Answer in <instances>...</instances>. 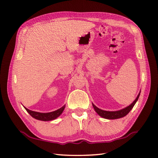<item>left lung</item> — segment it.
<instances>
[{"mask_svg": "<svg viewBox=\"0 0 158 158\" xmlns=\"http://www.w3.org/2000/svg\"><path fill=\"white\" fill-rule=\"evenodd\" d=\"M139 96H140V93L139 94V95L137 96L135 101L131 104L130 105H129L128 106H127L126 108H124L122 110H117V111H106V110L100 109L98 108V107H96L94 105V104H92V106L94 107V110H96V112L98 113L100 117H103V118L109 119H119V118H122V117L124 116H126L127 114L130 111L131 109H132L133 108V106H135L137 100H138Z\"/></svg>", "mask_w": 158, "mask_h": 158, "instance_id": "1", "label": "left lung"}]
</instances>
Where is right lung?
Wrapping results in <instances>:
<instances>
[{"label":"right lung","mask_w":158,"mask_h":158,"mask_svg":"<svg viewBox=\"0 0 158 158\" xmlns=\"http://www.w3.org/2000/svg\"><path fill=\"white\" fill-rule=\"evenodd\" d=\"M25 109L27 110V112L31 115L32 117H34L36 119L41 120V121H51L56 119L57 117H59L63 112L64 109L65 108V106H63L61 108L55 110V111L50 112V113H39L36 111H33L28 109L24 107Z\"/></svg>","instance_id":"1"}]
</instances>
